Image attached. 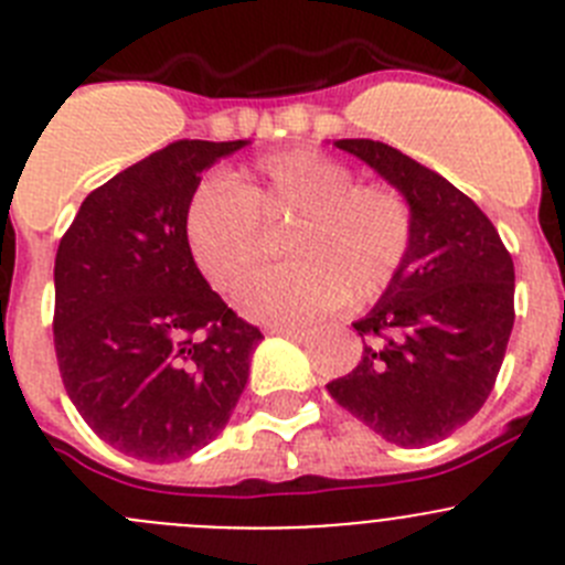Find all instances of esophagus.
<instances>
[{"mask_svg":"<svg viewBox=\"0 0 565 565\" xmlns=\"http://www.w3.org/2000/svg\"><path fill=\"white\" fill-rule=\"evenodd\" d=\"M271 333L277 335H286V339H294V341H305L310 335V330L305 328H288V324H279V328H274Z\"/></svg>","mask_w":565,"mask_h":565,"instance_id":"obj_1","label":"esophagus"}]
</instances>
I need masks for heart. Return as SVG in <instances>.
<instances>
[{
	"label": "heart",
	"instance_id": "heart-1",
	"mask_svg": "<svg viewBox=\"0 0 565 565\" xmlns=\"http://www.w3.org/2000/svg\"><path fill=\"white\" fill-rule=\"evenodd\" d=\"M294 218L286 266L257 271L237 288L246 317L305 324L344 302L390 286L412 246V212L386 188L359 184L344 162L319 151H282L230 181H204L190 195L184 237L199 271L232 288L263 255V226Z\"/></svg>",
	"mask_w": 565,
	"mask_h": 565
}]
</instances>
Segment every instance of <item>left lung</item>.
<instances>
[{
    "label": "left lung",
    "instance_id": "1",
    "mask_svg": "<svg viewBox=\"0 0 565 565\" xmlns=\"http://www.w3.org/2000/svg\"><path fill=\"white\" fill-rule=\"evenodd\" d=\"M412 212V246L364 319V355L328 392L386 443L445 439L484 406L504 361L515 268L499 232L451 181L375 139H335Z\"/></svg>",
    "mask_w": 565,
    "mask_h": 565
}]
</instances>
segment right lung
I'll use <instances>...</instances> for the list:
<instances>
[{"label":"right lung","mask_w":565,"mask_h":565,"mask_svg":"<svg viewBox=\"0 0 565 565\" xmlns=\"http://www.w3.org/2000/svg\"><path fill=\"white\" fill-rule=\"evenodd\" d=\"M248 139H179L92 190L55 255V355L92 431L175 462L230 423L263 333L193 263L184 212L201 173Z\"/></svg>","instance_id":"add662e5"}]
</instances>
